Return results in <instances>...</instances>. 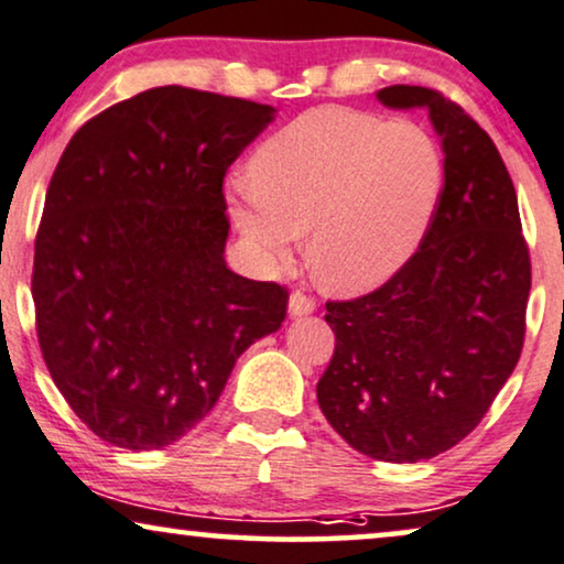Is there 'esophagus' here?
<instances>
[{"label": "esophagus", "mask_w": 564, "mask_h": 564, "mask_svg": "<svg viewBox=\"0 0 564 564\" xmlns=\"http://www.w3.org/2000/svg\"><path fill=\"white\" fill-rule=\"evenodd\" d=\"M315 300L307 294H302V291H294V294L289 296V315L291 317H304V315H312L315 312Z\"/></svg>", "instance_id": "34e87169"}]
</instances>
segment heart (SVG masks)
<instances>
[{
    "label": "heart",
    "instance_id": "b5f03b06",
    "mask_svg": "<svg viewBox=\"0 0 564 564\" xmlns=\"http://www.w3.org/2000/svg\"><path fill=\"white\" fill-rule=\"evenodd\" d=\"M252 178L228 186V217L262 268H283L310 230L328 289L365 291L415 254L436 213L444 160L412 123L317 107L257 149Z\"/></svg>",
    "mask_w": 564,
    "mask_h": 564
}]
</instances>
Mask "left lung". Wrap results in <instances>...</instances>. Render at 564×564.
<instances>
[{
  "label": "left lung",
  "mask_w": 564,
  "mask_h": 564,
  "mask_svg": "<svg viewBox=\"0 0 564 564\" xmlns=\"http://www.w3.org/2000/svg\"><path fill=\"white\" fill-rule=\"evenodd\" d=\"M376 99L429 115L444 186L417 252L381 289L325 304L336 349L317 404L351 449L420 463L476 429L512 376L531 257L491 135L433 88L386 86Z\"/></svg>",
  "instance_id": "1"
}]
</instances>
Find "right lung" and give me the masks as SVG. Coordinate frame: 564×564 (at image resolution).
Returning <instances> with one entry per match:
<instances>
[{"mask_svg":"<svg viewBox=\"0 0 564 564\" xmlns=\"http://www.w3.org/2000/svg\"><path fill=\"white\" fill-rule=\"evenodd\" d=\"M257 101L158 86L78 128L33 254L44 362L101 441L162 449L199 423L289 291L226 264L223 178L273 123Z\"/></svg>","mask_w":564,"mask_h":564,"instance_id":"add662e5","label":"right lung"}]
</instances>
